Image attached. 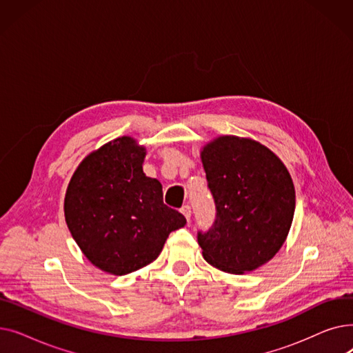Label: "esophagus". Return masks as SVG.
Masks as SVG:
<instances>
[{"mask_svg":"<svg viewBox=\"0 0 353 353\" xmlns=\"http://www.w3.org/2000/svg\"><path fill=\"white\" fill-rule=\"evenodd\" d=\"M181 213L184 214V217H186L188 220H190V217H192V208L189 205H184L181 208Z\"/></svg>","mask_w":353,"mask_h":353,"instance_id":"34e87169","label":"esophagus"}]
</instances>
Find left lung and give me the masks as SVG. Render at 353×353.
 <instances>
[{
    "mask_svg": "<svg viewBox=\"0 0 353 353\" xmlns=\"http://www.w3.org/2000/svg\"><path fill=\"white\" fill-rule=\"evenodd\" d=\"M216 217L197 232L203 257L214 268L240 274L265 265L285 243L296 196L292 177L261 143L223 136L201 152Z\"/></svg>",
    "mask_w": 353,
    "mask_h": 353,
    "instance_id": "8db88e82",
    "label": "left lung"
}]
</instances>
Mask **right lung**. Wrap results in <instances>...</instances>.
Here are the masks:
<instances>
[{
    "instance_id": "obj_1",
    "label": "right lung",
    "mask_w": 353,
    "mask_h": 353,
    "mask_svg": "<svg viewBox=\"0 0 353 353\" xmlns=\"http://www.w3.org/2000/svg\"><path fill=\"white\" fill-rule=\"evenodd\" d=\"M144 147L119 137L87 156L72 174L65 221L88 261L117 276L153 262L186 217L165 206L161 183L143 173Z\"/></svg>"
}]
</instances>
